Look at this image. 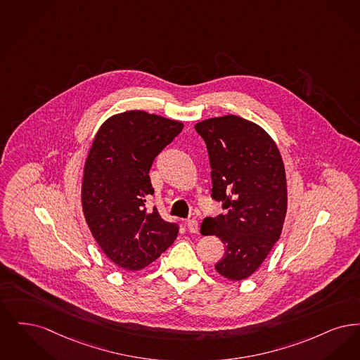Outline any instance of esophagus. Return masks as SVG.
Instances as JSON below:
<instances>
[{"mask_svg":"<svg viewBox=\"0 0 360 360\" xmlns=\"http://www.w3.org/2000/svg\"><path fill=\"white\" fill-rule=\"evenodd\" d=\"M188 230L193 234H196L199 231V221L196 219H189L187 223Z\"/></svg>","mask_w":360,"mask_h":360,"instance_id":"1","label":"esophagus"}]
</instances>
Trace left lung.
I'll use <instances>...</instances> for the list:
<instances>
[{
    "label": "left lung",
    "instance_id": "obj_1",
    "mask_svg": "<svg viewBox=\"0 0 360 360\" xmlns=\"http://www.w3.org/2000/svg\"><path fill=\"white\" fill-rule=\"evenodd\" d=\"M210 157L211 196L224 214L205 218L202 234L226 245L215 265L223 277L240 281L265 261L281 235L288 207L281 155L262 127L236 115L195 126Z\"/></svg>",
    "mask_w": 360,
    "mask_h": 360
}]
</instances>
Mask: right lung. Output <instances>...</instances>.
Returning a JSON list of instances; mask_svg holds the SVG:
<instances>
[{
	"label": "right lung",
	"instance_id": "add662e5",
	"mask_svg": "<svg viewBox=\"0 0 360 360\" xmlns=\"http://www.w3.org/2000/svg\"><path fill=\"white\" fill-rule=\"evenodd\" d=\"M183 124L131 110L109 118L95 136L84 164L82 205L91 234L110 259L141 270L167 250L179 224L146 208L153 195L149 171Z\"/></svg>",
	"mask_w": 360,
	"mask_h": 360
}]
</instances>
